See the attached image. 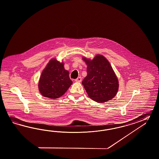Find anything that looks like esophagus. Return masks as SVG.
<instances>
[{"instance_id":"obj_1","label":"esophagus","mask_w":159,"mask_h":159,"mask_svg":"<svg viewBox=\"0 0 159 159\" xmlns=\"http://www.w3.org/2000/svg\"><path fill=\"white\" fill-rule=\"evenodd\" d=\"M75 81L78 82H80L82 81V78L81 77H78L77 79L75 80Z\"/></svg>"}]
</instances>
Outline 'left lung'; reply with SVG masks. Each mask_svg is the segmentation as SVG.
I'll return each mask as SVG.
<instances>
[{
    "mask_svg": "<svg viewBox=\"0 0 159 159\" xmlns=\"http://www.w3.org/2000/svg\"><path fill=\"white\" fill-rule=\"evenodd\" d=\"M87 65V75L82 82L92 100L104 102L116 96L119 88L118 78L110 62L102 55H97L93 60L82 58Z\"/></svg>",
    "mask_w": 159,
    "mask_h": 159,
    "instance_id": "1",
    "label": "left lung"
}]
</instances>
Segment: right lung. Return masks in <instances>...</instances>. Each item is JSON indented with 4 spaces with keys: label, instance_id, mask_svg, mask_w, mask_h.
Instances as JSON below:
<instances>
[{
    "label": "right lung",
    "instance_id": "1",
    "mask_svg": "<svg viewBox=\"0 0 159 159\" xmlns=\"http://www.w3.org/2000/svg\"><path fill=\"white\" fill-rule=\"evenodd\" d=\"M72 84L69 71L64 68V63L52 59L41 73L39 89L43 96L55 99L65 93Z\"/></svg>",
    "mask_w": 159,
    "mask_h": 159
}]
</instances>
